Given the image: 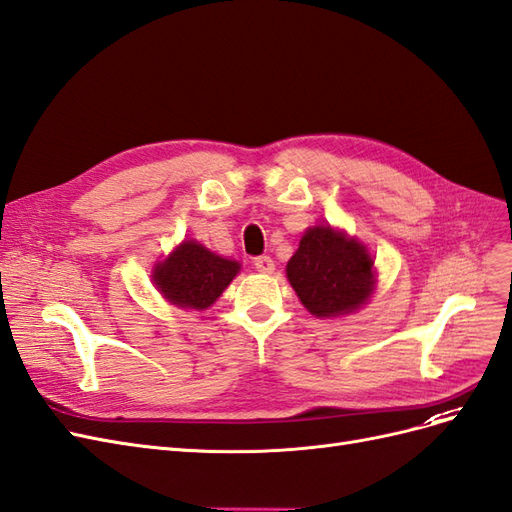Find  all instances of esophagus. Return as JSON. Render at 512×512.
Segmentation results:
<instances>
[{"label": "esophagus", "instance_id": "1", "mask_svg": "<svg viewBox=\"0 0 512 512\" xmlns=\"http://www.w3.org/2000/svg\"><path fill=\"white\" fill-rule=\"evenodd\" d=\"M254 269L260 273H273L275 262L271 256H258V258H254Z\"/></svg>", "mask_w": 512, "mask_h": 512}]
</instances>
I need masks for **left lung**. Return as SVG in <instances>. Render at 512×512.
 <instances>
[{"mask_svg": "<svg viewBox=\"0 0 512 512\" xmlns=\"http://www.w3.org/2000/svg\"><path fill=\"white\" fill-rule=\"evenodd\" d=\"M286 275L314 316H342L359 309L371 294L374 258L344 232L316 226L301 237Z\"/></svg>", "mask_w": 512, "mask_h": 512, "instance_id": "obj_1", "label": "left lung"}]
</instances>
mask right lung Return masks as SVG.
Instances as JSON below:
<instances>
[{
	"instance_id": "right-lung-1",
	"label": "right lung",
	"mask_w": 512,
	"mask_h": 512,
	"mask_svg": "<svg viewBox=\"0 0 512 512\" xmlns=\"http://www.w3.org/2000/svg\"><path fill=\"white\" fill-rule=\"evenodd\" d=\"M237 260L215 256L196 241H185L153 271V282L164 297L179 307H209L232 277L239 273Z\"/></svg>"
}]
</instances>
